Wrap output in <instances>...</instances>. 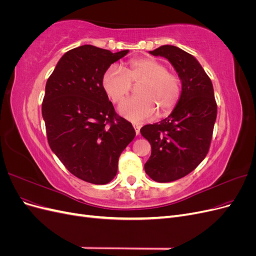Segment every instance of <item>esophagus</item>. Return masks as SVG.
Here are the masks:
<instances>
[{"instance_id":"obj_1","label":"esophagus","mask_w":256,"mask_h":256,"mask_svg":"<svg viewBox=\"0 0 256 256\" xmlns=\"http://www.w3.org/2000/svg\"><path fill=\"white\" fill-rule=\"evenodd\" d=\"M132 125H134V130H136V134H140V129H141V125H140V124H132Z\"/></svg>"}]
</instances>
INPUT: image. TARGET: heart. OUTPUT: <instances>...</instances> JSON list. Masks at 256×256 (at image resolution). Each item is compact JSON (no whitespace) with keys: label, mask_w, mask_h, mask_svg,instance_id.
I'll use <instances>...</instances> for the list:
<instances>
[{"label":"heart","mask_w":256,"mask_h":256,"mask_svg":"<svg viewBox=\"0 0 256 256\" xmlns=\"http://www.w3.org/2000/svg\"><path fill=\"white\" fill-rule=\"evenodd\" d=\"M131 82H140L136 88L138 95L125 99L118 106V113L128 120L138 122L150 120L157 108L160 113H168L180 100V79L156 58L134 60L126 70L111 65L102 76V88L113 102H120L128 95Z\"/></svg>","instance_id":"1"}]
</instances>
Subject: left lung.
Returning <instances> with one entry per match:
<instances>
[{"instance_id":"obj_1","label":"left lung","mask_w":256,"mask_h":256,"mask_svg":"<svg viewBox=\"0 0 256 256\" xmlns=\"http://www.w3.org/2000/svg\"><path fill=\"white\" fill-rule=\"evenodd\" d=\"M172 64L182 81L180 100L166 118L141 128L152 146L144 164L146 174L158 182L188 175L204 160L216 118L212 83L198 60L175 46L150 51Z\"/></svg>"}]
</instances>
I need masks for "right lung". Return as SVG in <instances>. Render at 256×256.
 <instances>
[{
  "mask_svg": "<svg viewBox=\"0 0 256 256\" xmlns=\"http://www.w3.org/2000/svg\"><path fill=\"white\" fill-rule=\"evenodd\" d=\"M128 52L92 44L72 49L46 84L42 112L49 145L68 171L84 182H110L120 154L136 136L102 88L104 72Z\"/></svg>",
  "mask_w": 256,
  "mask_h": 256,
  "instance_id": "add662e5",
  "label": "right lung"
}]
</instances>
